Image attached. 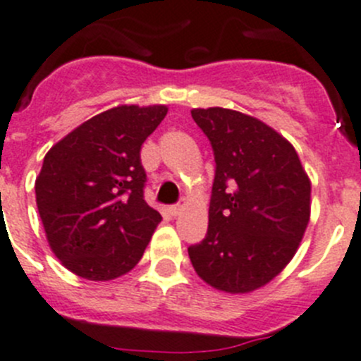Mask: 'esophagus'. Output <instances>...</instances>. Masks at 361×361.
<instances>
[{
	"label": "esophagus",
	"instance_id": "1",
	"mask_svg": "<svg viewBox=\"0 0 361 361\" xmlns=\"http://www.w3.org/2000/svg\"><path fill=\"white\" fill-rule=\"evenodd\" d=\"M181 212H183V204H181V202H178V204H173V206H171V208H169V213H171V215H173V216L180 215Z\"/></svg>",
	"mask_w": 361,
	"mask_h": 361
}]
</instances>
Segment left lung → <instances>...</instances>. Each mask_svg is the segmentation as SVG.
Returning a JSON list of instances; mask_svg holds the SVG:
<instances>
[{"instance_id":"1","label":"left lung","mask_w":361,"mask_h":361,"mask_svg":"<svg viewBox=\"0 0 361 361\" xmlns=\"http://www.w3.org/2000/svg\"><path fill=\"white\" fill-rule=\"evenodd\" d=\"M209 139L215 180L208 233L188 247L199 277L226 293H250L277 277L310 219V180L288 139L248 114L192 109Z\"/></svg>"}]
</instances>
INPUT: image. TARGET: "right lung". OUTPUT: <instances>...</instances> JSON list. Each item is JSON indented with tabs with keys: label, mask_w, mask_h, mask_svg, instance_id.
<instances>
[{
	"label": "right lung",
	"mask_w": 361,
	"mask_h": 361,
	"mask_svg": "<svg viewBox=\"0 0 361 361\" xmlns=\"http://www.w3.org/2000/svg\"><path fill=\"white\" fill-rule=\"evenodd\" d=\"M166 106H118L56 142L35 181L37 206L56 257L87 281L130 271L162 220L145 201L141 146Z\"/></svg>",
	"instance_id": "obj_1"
}]
</instances>
